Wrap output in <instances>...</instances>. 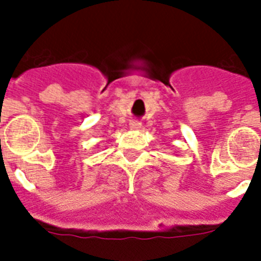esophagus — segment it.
Instances as JSON below:
<instances>
[{
	"label": "esophagus",
	"instance_id": "obj_1",
	"mask_svg": "<svg viewBox=\"0 0 261 261\" xmlns=\"http://www.w3.org/2000/svg\"><path fill=\"white\" fill-rule=\"evenodd\" d=\"M129 126H130V129H138V128H141V123L137 121V120H133V121H130Z\"/></svg>",
	"mask_w": 261,
	"mask_h": 261
}]
</instances>
